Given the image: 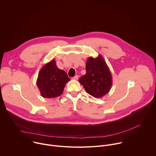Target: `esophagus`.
<instances>
[{
  "instance_id": "1",
  "label": "esophagus",
  "mask_w": 156,
  "mask_h": 156,
  "mask_svg": "<svg viewBox=\"0 0 156 156\" xmlns=\"http://www.w3.org/2000/svg\"><path fill=\"white\" fill-rule=\"evenodd\" d=\"M73 79L75 80H77L78 79V75H75L74 77H73Z\"/></svg>"
}]
</instances>
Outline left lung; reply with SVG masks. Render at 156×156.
I'll return each mask as SVG.
<instances>
[{
	"mask_svg": "<svg viewBox=\"0 0 156 156\" xmlns=\"http://www.w3.org/2000/svg\"><path fill=\"white\" fill-rule=\"evenodd\" d=\"M86 75L79 80L86 91L96 98L106 95L112 86V78L102 56L89 57L86 63Z\"/></svg>",
	"mask_w": 156,
	"mask_h": 156,
	"instance_id": "left-lung-1",
	"label": "left lung"
}]
</instances>
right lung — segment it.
<instances>
[{
	"mask_svg": "<svg viewBox=\"0 0 156 156\" xmlns=\"http://www.w3.org/2000/svg\"><path fill=\"white\" fill-rule=\"evenodd\" d=\"M70 79L66 72L59 69L55 60L44 65L39 72L36 84L41 95L45 98H55L60 96L66 83Z\"/></svg>",
	"mask_w": 156,
	"mask_h": 156,
	"instance_id": "add662e5",
	"label": "right lung"
}]
</instances>
